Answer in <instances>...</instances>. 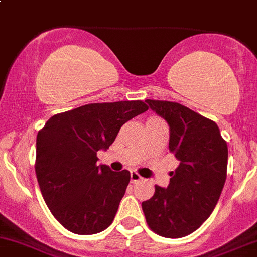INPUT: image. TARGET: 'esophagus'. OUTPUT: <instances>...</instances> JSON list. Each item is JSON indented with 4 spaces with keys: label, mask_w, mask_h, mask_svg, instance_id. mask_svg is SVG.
Masks as SVG:
<instances>
[{
    "label": "esophagus",
    "mask_w": 257,
    "mask_h": 257,
    "mask_svg": "<svg viewBox=\"0 0 257 257\" xmlns=\"http://www.w3.org/2000/svg\"><path fill=\"white\" fill-rule=\"evenodd\" d=\"M130 177H131L132 183H136V182L141 181V179H142V177L140 176V174L137 173L136 171H131V173H130Z\"/></svg>",
    "instance_id": "34e87169"
}]
</instances>
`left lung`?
I'll list each match as a JSON object with an SVG mask.
<instances>
[{"instance_id":"obj_1","label":"left lung","mask_w":257,"mask_h":257,"mask_svg":"<svg viewBox=\"0 0 257 257\" xmlns=\"http://www.w3.org/2000/svg\"><path fill=\"white\" fill-rule=\"evenodd\" d=\"M169 126V151L179 166L167 188L142 202L151 230L178 239L198 229L213 213L226 179L227 145L214 121L178 102L146 100Z\"/></svg>"}]
</instances>
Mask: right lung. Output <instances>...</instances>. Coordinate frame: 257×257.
<instances>
[{"label":"right lung","instance_id":"1","mask_svg":"<svg viewBox=\"0 0 257 257\" xmlns=\"http://www.w3.org/2000/svg\"><path fill=\"white\" fill-rule=\"evenodd\" d=\"M148 106L136 101L89 104L52 116L37 135L36 174L54 218L74 234L109 227L130 183V172L96 162L121 126Z\"/></svg>","mask_w":257,"mask_h":257}]
</instances>
